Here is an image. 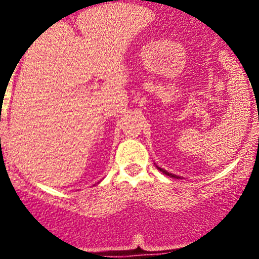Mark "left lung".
I'll return each mask as SVG.
<instances>
[{"instance_id":"1","label":"left lung","mask_w":259,"mask_h":259,"mask_svg":"<svg viewBox=\"0 0 259 259\" xmlns=\"http://www.w3.org/2000/svg\"><path fill=\"white\" fill-rule=\"evenodd\" d=\"M156 168H158V169H159V170H160V171H161V173H164V174H165V176L170 177V178H177V179H178V178H180V177H178V176H174V174H171V173H169V171L164 170V169L159 168V166H158V165H156Z\"/></svg>"}]
</instances>
